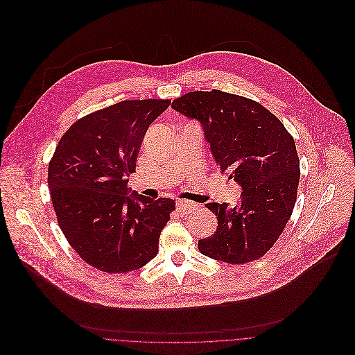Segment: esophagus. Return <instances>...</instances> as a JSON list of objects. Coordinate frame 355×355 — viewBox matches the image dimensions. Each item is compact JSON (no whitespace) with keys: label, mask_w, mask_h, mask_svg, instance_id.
Segmentation results:
<instances>
[{"label":"esophagus","mask_w":355,"mask_h":355,"mask_svg":"<svg viewBox=\"0 0 355 355\" xmlns=\"http://www.w3.org/2000/svg\"><path fill=\"white\" fill-rule=\"evenodd\" d=\"M197 208V204L189 200H178L176 201V209L180 212V214H190L191 211Z\"/></svg>","instance_id":"1"}]
</instances>
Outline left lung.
Returning a JSON list of instances; mask_svg holds the SVG:
<instances>
[{
  "label": "left lung",
  "instance_id": "left-lung-1",
  "mask_svg": "<svg viewBox=\"0 0 355 355\" xmlns=\"http://www.w3.org/2000/svg\"><path fill=\"white\" fill-rule=\"evenodd\" d=\"M172 107L200 121L217 166L242 187L235 207L205 204L218 227L198 241V250L231 264L263 257L297 201L301 172L293 135L263 105L218 89L184 94Z\"/></svg>",
  "mask_w": 355,
  "mask_h": 355
}]
</instances>
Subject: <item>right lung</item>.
I'll list each match as a JSON object with an SVG mask.
<instances>
[{
  "label": "right lung",
  "mask_w": 355,
  "mask_h": 355,
  "mask_svg": "<svg viewBox=\"0 0 355 355\" xmlns=\"http://www.w3.org/2000/svg\"><path fill=\"white\" fill-rule=\"evenodd\" d=\"M168 99L123 101L71 125L49 164L57 223L80 257L105 272H128L158 254L172 198L131 194L127 183L151 123Z\"/></svg>",
  "instance_id": "obj_1"
}]
</instances>
